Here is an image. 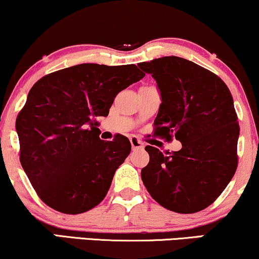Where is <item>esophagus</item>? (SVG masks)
Segmentation results:
<instances>
[{"label":"esophagus","instance_id":"34e87169","mask_svg":"<svg viewBox=\"0 0 259 259\" xmlns=\"http://www.w3.org/2000/svg\"><path fill=\"white\" fill-rule=\"evenodd\" d=\"M130 143H132L133 150H137V149H142L143 148V143L141 142L139 139H136L135 136L130 137Z\"/></svg>","mask_w":259,"mask_h":259}]
</instances>
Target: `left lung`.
<instances>
[{"label": "left lung", "instance_id": "1", "mask_svg": "<svg viewBox=\"0 0 259 259\" xmlns=\"http://www.w3.org/2000/svg\"><path fill=\"white\" fill-rule=\"evenodd\" d=\"M139 67L158 83L161 96L155 135L182 143L165 155L147 146L149 162L141 178L150 196L168 210H203L226 189L237 169L238 117L228 87L218 75L177 56Z\"/></svg>", "mask_w": 259, "mask_h": 259}]
</instances>
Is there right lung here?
Wrapping results in <instances>:
<instances>
[{"label":"right lung","mask_w":259,"mask_h":259,"mask_svg":"<svg viewBox=\"0 0 259 259\" xmlns=\"http://www.w3.org/2000/svg\"><path fill=\"white\" fill-rule=\"evenodd\" d=\"M143 77L135 64L83 63L33 84L15 129L21 166L45 204L80 214L103 201L132 145L123 135L100 140L96 117H106L117 94Z\"/></svg>","instance_id":"1"}]
</instances>
